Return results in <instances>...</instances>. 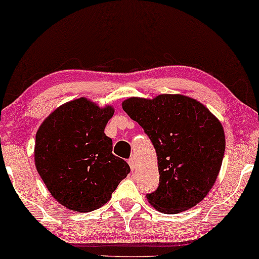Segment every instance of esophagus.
<instances>
[{"label": "esophagus", "mask_w": 259, "mask_h": 259, "mask_svg": "<svg viewBox=\"0 0 259 259\" xmlns=\"http://www.w3.org/2000/svg\"><path fill=\"white\" fill-rule=\"evenodd\" d=\"M128 163H129V166L131 168V170H135V168H136V162H135V159L134 158H130L128 160Z\"/></svg>", "instance_id": "obj_1"}]
</instances>
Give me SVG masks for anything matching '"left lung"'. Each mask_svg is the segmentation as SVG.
Masks as SVG:
<instances>
[{"instance_id": "8db88e82", "label": "left lung", "mask_w": 259, "mask_h": 259, "mask_svg": "<svg viewBox=\"0 0 259 259\" xmlns=\"http://www.w3.org/2000/svg\"><path fill=\"white\" fill-rule=\"evenodd\" d=\"M122 108L151 139L159 186L146 198L158 211L176 214L202 202L218 178L225 153L221 123L204 105L181 94L129 98Z\"/></svg>"}]
</instances>
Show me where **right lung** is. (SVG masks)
Segmentation results:
<instances>
[{"label": "right lung", "instance_id": "1", "mask_svg": "<svg viewBox=\"0 0 259 259\" xmlns=\"http://www.w3.org/2000/svg\"><path fill=\"white\" fill-rule=\"evenodd\" d=\"M114 109L100 108L85 98L54 110L36 133V170L52 196L69 210L101 207L130 173L124 160L112 153L105 126Z\"/></svg>", "mask_w": 259, "mask_h": 259}]
</instances>
